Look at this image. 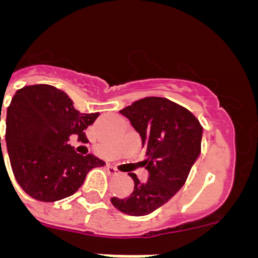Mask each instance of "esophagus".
<instances>
[{
  "instance_id": "obj_1",
  "label": "esophagus",
  "mask_w": 258,
  "mask_h": 258,
  "mask_svg": "<svg viewBox=\"0 0 258 258\" xmlns=\"http://www.w3.org/2000/svg\"><path fill=\"white\" fill-rule=\"evenodd\" d=\"M108 172H109V173H112V174H117L118 169H117V168H116V166L108 165Z\"/></svg>"
}]
</instances>
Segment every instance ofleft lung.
Wrapping results in <instances>:
<instances>
[{
	"mask_svg": "<svg viewBox=\"0 0 258 258\" xmlns=\"http://www.w3.org/2000/svg\"><path fill=\"white\" fill-rule=\"evenodd\" d=\"M140 134L149 177L141 182L134 173V190L127 198H112L118 211L146 216L169 202L188 177L200 156L203 127L184 107L160 97H147L120 109Z\"/></svg>",
	"mask_w": 258,
	"mask_h": 258,
	"instance_id": "obj_1",
	"label": "left lung"
}]
</instances>
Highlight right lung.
Instances as JSON below:
<instances>
[{"label": "right lung", "mask_w": 258, "mask_h": 258, "mask_svg": "<svg viewBox=\"0 0 258 258\" xmlns=\"http://www.w3.org/2000/svg\"><path fill=\"white\" fill-rule=\"evenodd\" d=\"M98 116L77 111L55 86L38 84L15 93L6 115V146L14 175L29 197L40 202L71 197L89 170L106 164L92 154H77L68 143L71 136L84 138Z\"/></svg>", "instance_id": "right-lung-1"}]
</instances>
